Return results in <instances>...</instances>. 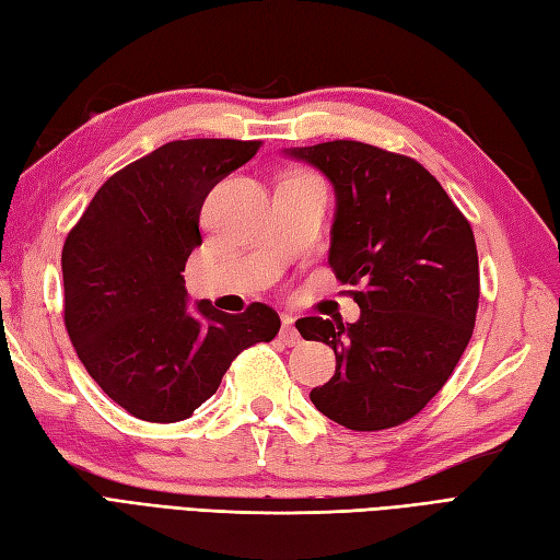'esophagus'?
Masks as SVG:
<instances>
[{"instance_id": "1", "label": "esophagus", "mask_w": 560, "mask_h": 560, "mask_svg": "<svg viewBox=\"0 0 560 560\" xmlns=\"http://www.w3.org/2000/svg\"><path fill=\"white\" fill-rule=\"evenodd\" d=\"M280 339L288 347H299L302 345V335L294 327V318L292 316H282V330H280Z\"/></svg>"}]
</instances>
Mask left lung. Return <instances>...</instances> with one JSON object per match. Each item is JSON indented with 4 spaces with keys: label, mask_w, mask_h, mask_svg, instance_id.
I'll return each mask as SVG.
<instances>
[{
    "label": "left lung",
    "mask_w": 560,
    "mask_h": 560,
    "mask_svg": "<svg viewBox=\"0 0 560 560\" xmlns=\"http://www.w3.org/2000/svg\"><path fill=\"white\" fill-rule=\"evenodd\" d=\"M335 187L330 268L351 284L357 323L296 320L304 339L337 357L330 383L311 389L323 416L357 432L397 428L452 377L480 302L468 218L422 163L365 142L290 149Z\"/></svg>",
    "instance_id": "8db88e82"
}]
</instances>
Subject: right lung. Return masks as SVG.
<instances>
[{"label":"right lung","mask_w":560,"mask_h":560,"mask_svg":"<svg viewBox=\"0 0 560 560\" xmlns=\"http://www.w3.org/2000/svg\"><path fill=\"white\" fill-rule=\"evenodd\" d=\"M261 140H175L114 173L61 252L68 337L108 399L140 420L195 413L240 353L270 342L278 313L254 302L187 308L183 270L201 244L203 199Z\"/></svg>","instance_id":"1"}]
</instances>
